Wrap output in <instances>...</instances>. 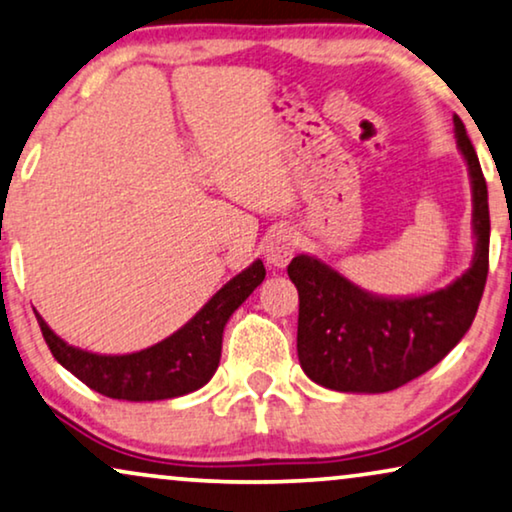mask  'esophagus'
<instances>
[{
    "instance_id": "obj_1",
    "label": "esophagus",
    "mask_w": 512,
    "mask_h": 512,
    "mask_svg": "<svg viewBox=\"0 0 512 512\" xmlns=\"http://www.w3.org/2000/svg\"><path fill=\"white\" fill-rule=\"evenodd\" d=\"M296 249H298L296 233H293L291 228H277L272 230L268 240H265L263 254H265V261H268L272 268H286L293 254H296Z\"/></svg>"
}]
</instances>
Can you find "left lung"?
Returning a JSON list of instances; mask_svg holds the SVG:
<instances>
[{
  "mask_svg": "<svg viewBox=\"0 0 512 512\" xmlns=\"http://www.w3.org/2000/svg\"><path fill=\"white\" fill-rule=\"evenodd\" d=\"M473 195L471 268L422 296H377L317 256L289 263L298 289V361L312 382L345 394H384L424 375L471 328L489 270V202L478 153L454 116Z\"/></svg>",
  "mask_w": 512,
  "mask_h": 512,
  "instance_id": "obj_1",
  "label": "left lung"
}]
</instances>
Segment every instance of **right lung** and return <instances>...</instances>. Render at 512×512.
<instances>
[{"mask_svg": "<svg viewBox=\"0 0 512 512\" xmlns=\"http://www.w3.org/2000/svg\"><path fill=\"white\" fill-rule=\"evenodd\" d=\"M263 279V261H254L170 338L132 354L86 352L55 335L44 317L34 314L55 361L86 387L118 401H165L191 394L212 380L221 359L223 328Z\"/></svg>", "mask_w": 512, "mask_h": 512, "instance_id": "add662e5", "label": "right lung"}]
</instances>
